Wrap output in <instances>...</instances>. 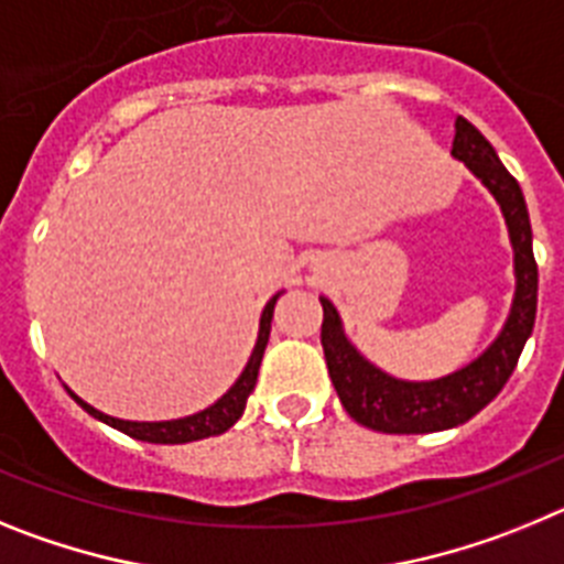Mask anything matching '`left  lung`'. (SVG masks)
<instances>
[{
  "label": "left lung",
  "instance_id": "obj_1",
  "mask_svg": "<svg viewBox=\"0 0 564 564\" xmlns=\"http://www.w3.org/2000/svg\"><path fill=\"white\" fill-rule=\"evenodd\" d=\"M452 154L466 163L482 186L495 194L506 217L508 237L514 248L517 291L514 305L508 313L495 344L482 356L466 364L463 370L452 372L437 381H401L387 376L370 364L344 336L341 318L330 299L322 296V347H325L327 372L341 398L344 410L352 421L367 430L387 432V435H423V432H441L460 426L468 417H475L486 403L495 401L506 381L514 372L520 352L528 336L534 330L536 318V259L531 242V220H528L525 197L520 183L508 174L497 158L495 147L471 127L466 118L457 115L455 143Z\"/></svg>",
  "mask_w": 564,
  "mask_h": 564
}]
</instances>
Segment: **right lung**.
<instances>
[{"instance_id": "obj_1", "label": "right lung", "mask_w": 564, "mask_h": 564, "mask_svg": "<svg viewBox=\"0 0 564 564\" xmlns=\"http://www.w3.org/2000/svg\"><path fill=\"white\" fill-rule=\"evenodd\" d=\"M276 296L271 299L262 311V318H259V336L257 344H253V352L248 358L246 370L242 376L234 381L231 390L220 398V401H214L208 410L203 412H194L188 417H177V421H121V417H112V415H104L101 410L96 406H89L87 401L76 395V392H69V395L76 398L82 403L84 410L89 412L93 417L98 421L109 423L115 430H121L123 435L134 437V441H147V443H192V441H203V437H212V435H223L239 421V415L246 412V401L248 395L253 392L257 387V376H259V364H262V352H265V344L268 336H271V318H273V305H276Z\"/></svg>"}]
</instances>
